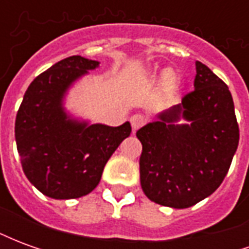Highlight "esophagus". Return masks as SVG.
Instances as JSON below:
<instances>
[{
	"mask_svg": "<svg viewBox=\"0 0 249 249\" xmlns=\"http://www.w3.org/2000/svg\"><path fill=\"white\" fill-rule=\"evenodd\" d=\"M145 123V117L142 116V114H133L132 117H130V125H132V128L133 130L139 129L141 125Z\"/></svg>",
	"mask_w": 249,
	"mask_h": 249,
	"instance_id": "esophagus-1",
	"label": "esophagus"
}]
</instances>
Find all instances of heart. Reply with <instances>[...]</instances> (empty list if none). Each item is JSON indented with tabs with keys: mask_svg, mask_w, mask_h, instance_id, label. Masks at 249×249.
Returning a JSON list of instances; mask_svg holds the SVG:
<instances>
[{
	"mask_svg": "<svg viewBox=\"0 0 249 249\" xmlns=\"http://www.w3.org/2000/svg\"><path fill=\"white\" fill-rule=\"evenodd\" d=\"M161 81L164 84V87L168 89H173L176 85V78L171 74V71H164L161 74Z\"/></svg>",
	"mask_w": 249,
	"mask_h": 249,
	"instance_id": "heart-1",
	"label": "heart"
}]
</instances>
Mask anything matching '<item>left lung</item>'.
I'll return each mask as SVG.
<instances>
[{
  "label": "left lung",
  "mask_w": 249,
  "mask_h": 249,
  "mask_svg": "<svg viewBox=\"0 0 249 249\" xmlns=\"http://www.w3.org/2000/svg\"><path fill=\"white\" fill-rule=\"evenodd\" d=\"M195 90L136 132L142 144L140 183L152 201L189 208L220 187L239 145L230 89L196 61Z\"/></svg>",
  "instance_id": "obj_1"
}]
</instances>
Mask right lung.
<instances>
[{"label":"right lung","instance_id":"1","mask_svg":"<svg viewBox=\"0 0 249 249\" xmlns=\"http://www.w3.org/2000/svg\"><path fill=\"white\" fill-rule=\"evenodd\" d=\"M100 66L71 56L36 77L16 117V142L25 176L41 193L57 200L77 198L97 187L104 167L132 132L73 117L65 97L74 82Z\"/></svg>","mask_w":249,"mask_h":249}]
</instances>
